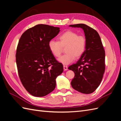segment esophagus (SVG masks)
Segmentation results:
<instances>
[{
	"label": "esophagus",
	"instance_id": "obj_1",
	"mask_svg": "<svg viewBox=\"0 0 121 121\" xmlns=\"http://www.w3.org/2000/svg\"><path fill=\"white\" fill-rule=\"evenodd\" d=\"M63 69L64 70H67L68 69V67L66 65H64L63 66Z\"/></svg>",
	"mask_w": 121,
	"mask_h": 121
}]
</instances>
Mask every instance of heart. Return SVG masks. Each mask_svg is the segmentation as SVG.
<instances>
[{
  "label": "heart",
  "mask_w": 121,
  "mask_h": 121,
  "mask_svg": "<svg viewBox=\"0 0 121 121\" xmlns=\"http://www.w3.org/2000/svg\"><path fill=\"white\" fill-rule=\"evenodd\" d=\"M59 41L51 40L48 46L51 53L56 58L59 57L62 52L63 48H65L66 54L58 59L60 63L69 64L75 60V57L79 58L84 53L86 46V39L83 35H79L78 33L68 30L62 34L59 37Z\"/></svg>",
  "instance_id": "1"
}]
</instances>
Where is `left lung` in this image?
<instances>
[{
	"instance_id": "left-lung-1",
	"label": "left lung",
	"mask_w": 121,
	"mask_h": 121,
	"mask_svg": "<svg viewBox=\"0 0 121 121\" xmlns=\"http://www.w3.org/2000/svg\"><path fill=\"white\" fill-rule=\"evenodd\" d=\"M84 30L86 39L84 53L77 63L69 67L75 73L72 87L83 94H89L100 85L105 72V54L100 37L94 29L85 24L70 25Z\"/></svg>"
}]
</instances>
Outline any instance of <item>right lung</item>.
<instances>
[{
  "instance_id": "add662e5",
  "label": "right lung",
  "mask_w": 121,
  "mask_h": 121,
  "mask_svg": "<svg viewBox=\"0 0 121 121\" xmlns=\"http://www.w3.org/2000/svg\"><path fill=\"white\" fill-rule=\"evenodd\" d=\"M60 28L38 24L21 35L17 45L16 61L20 81L30 95L44 97L54 90L56 79L63 66L49 51L48 44Z\"/></svg>"
}]
</instances>
